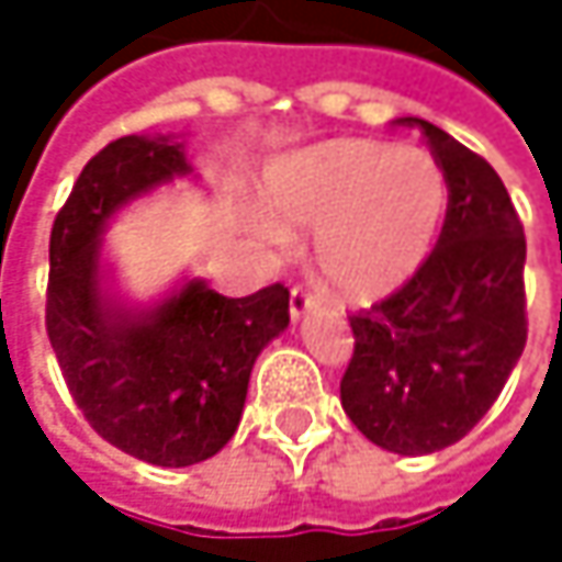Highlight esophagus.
<instances>
[{"label": "esophagus", "instance_id": "1", "mask_svg": "<svg viewBox=\"0 0 562 562\" xmlns=\"http://www.w3.org/2000/svg\"><path fill=\"white\" fill-rule=\"evenodd\" d=\"M316 307V297L307 291V288H294L291 291V319H304Z\"/></svg>", "mask_w": 562, "mask_h": 562}]
</instances>
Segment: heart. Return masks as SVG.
Instances as JSON below:
<instances>
[{
  "label": "heart",
  "mask_w": 562,
  "mask_h": 562,
  "mask_svg": "<svg viewBox=\"0 0 562 562\" xmlns=\"http://www.w3.org/2000/svg\"><path fill=\"white\" fill-rule=\"evenodd\" d=\"M261 203L268 233H316L314 268L336 297L375 304L434 255L450 183L424 148L339 138L281 158L265 175Z\"/></svg>",
  "instance_id": "b5f03b06"
}]
</instances>
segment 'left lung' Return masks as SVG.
Here are the masks:
<instances>
[{"label":"left lung","instance_id":"1","mask_svg":"<svg viewBox=\"0 0 562 562\" xmlns=\"http://www.w3.org/2000/svg\"><path fill=\"white\" fill-rule=\"evenodd\" d=\"M450 206L427 265L387 301L349 316L356 352L346 417L387 453L427 457L462 440L495 404L527 342L525 226L495 168L427 119Z\"/></svg>","mask_w":562,"mask_h":562}]
</instances>
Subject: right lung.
<instances>
[{
    "instance_id": "add662e5",
    "label": "right lung",
    "mask_w": 562,
    "mask_h": 562,
    "mask_svg": "<svg viewBox=\"0 0 562 562\" xmlns=\"http://www.w3.org/2000/svg\"><path fill=\"white\" fill-rule=\"evenodd\" d=\"M190 175L180 135L115 138L77 177L50 229L47 336L64 382L103 440L171 469L233 440L255 359L291 323L284 284L223 297L203 278H183L148 304L115 291L109 223Z\"/></svg>"
}]
</instances>
